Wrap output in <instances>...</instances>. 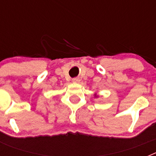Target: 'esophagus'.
Segmentation results:
<instances>
[{"label": "esophagus", "mask_w": 156, "mask_h": 156, "mask_svg": "<svg viewBox=\"0 0 156 156\" xmlns=\"http://www.w3.org/2000/svg\"><path fill=\"white\" fill-rule=\"evenodd\" d=\"M80 78H78V77H76V78H73V82L74 83H78L80 82Z\"/></svg>", "instance_id": "1"}]
</instances>
